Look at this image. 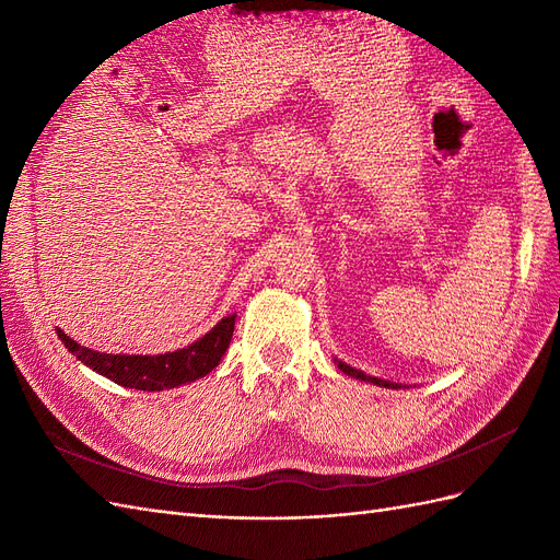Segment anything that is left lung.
I'll return each mask as SVG.
<instances>
[{
    "mask_svg": "<svg viewBox=\"0 0 560 560\" xmlns=\"http://www.w3.org/2000/svg\"><path fill=\"white\" fill-rule=\"evenodd\" d=\"M338 366H340V371L342 374H348V376H352V378H360V381H369V383H376V385H383V388H399V385H395V383H388V381H381V378H374V376H366L364 371H357V369H352V366H348V364H342V362H338Z\"/></svg>",
    "mask_w": 560,
    "mask_h": 560,
    "instance_id": "left-lung-1",
    "label": "left lung"
}]
</instances>
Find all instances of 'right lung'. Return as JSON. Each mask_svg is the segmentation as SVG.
Returning <instances> with one entry per match:
<instances>
[{
    "label": "right lung",
    "mask_w": 560,
    "mask_h": 560,
    "mask_svg": "<svg viewBox=\"0 0 560 560\" xmlns=\"http://www.w3.org/2000/svg\"><path fill=\"white\" fill-rule=\"evenodd\" d=\"M234 319V314L232 317H224L210 334L191 342V346L153 357L94 352L90 348H82L80 342L68 338L59 328H56V334H59L68 352H73L80 362L94 369L96 374H102L118 385H125V388L153 393L175 388V385L203 378L206 374H210V371L220 364L229 342H232Z\"/></svg>",
    "instance_id": "1"
}]
</instances>
